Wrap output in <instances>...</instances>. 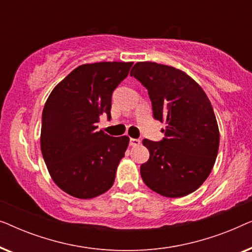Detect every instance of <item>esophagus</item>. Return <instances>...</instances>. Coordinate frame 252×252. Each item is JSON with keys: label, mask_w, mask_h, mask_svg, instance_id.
<instances>
[{"label": "esophagus", "mask_w": 252, "mask_h": 252, "mask_svg": "<svg viewBox=\"0 0 252 252\" xmlns=\"http://www.w3.org/2000/svg\"><path fill=\"white\" fill-rule=\"evenodd\" d=\"M129 144L132 147H137V146H140V144H141V141L139 139H130Z\"/></svg>", "instance_id": "1"}]
</instances>
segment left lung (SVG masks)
<instances>
[{"label": "left lung", "instance_id": "8db88e82", "mask_svg": "<svg viewBox=\"0 0 252 252\" xmlns=\"http://www.w3.org/2000/svg\"><path fill=\"white\" fill-rule=\"evenodd\" d=\"M130 75L144 87L155 119L166 124L160 142L143 140L149 159L142 180L165 197L189 195L211 173L219 149V128L211 102L201 86L179 68L137 62Z\"/></svg>", "mask_w": 252, "mask_h": 252}]
</instances>
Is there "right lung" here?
I'll use <instances>...</instances> for the list:
<instances>
[{"label":"right lung","mask_w":252,"mask_h":252,"mask_svg":"<svg viewBox=\"0 0 252 252\" xmlns=\"http://www.w3.org/2000/svg\"><path fill=\"white\" fill-rule=\"evenodd\" d=\"M133 62H98L74 68L50 93L42 112L41 151L51 179L81 199L112 187L129 137L98 130L102 115L111 118V96Z\"/></svg>","instance_id":"add662e5"}]
</instances>
